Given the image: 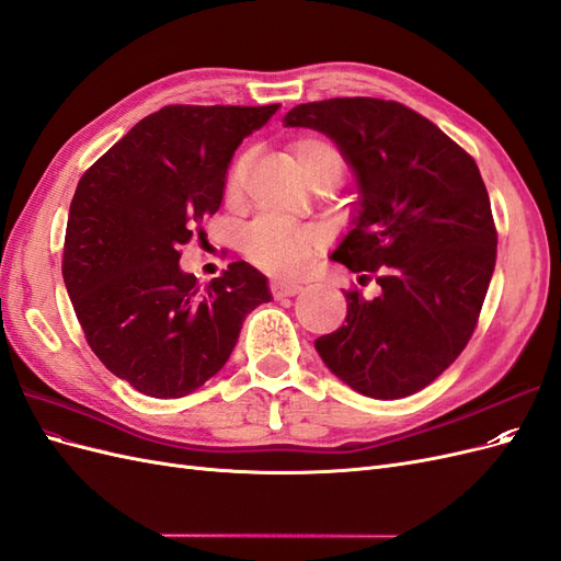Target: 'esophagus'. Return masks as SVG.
<instances>
[{
	"mask_svg": "<svg viewBox=\"0 0 561 561\" xmlns=\"http://www.w3.org/2000/svg\"><path fill=\"white\" fill-rule=\"evenodd\" d=\"M301 290H304V285L299 280H287V278L271 280V293H274V297H295Z\"/></svg>",
	"mask_w": 561,
	"mask_h": 561,
	"instance_id": "obj_1",
	"label": "esophagus"
}]
</instances>
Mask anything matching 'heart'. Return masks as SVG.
<instances>
[{
  "label": "heart",
  "instance_id": "1",
  "mask_svg": "<svg viewBox=\"0 0 561 561\" xmlns=\"http://www.w3.org/2000/svg\"><path fill=\"white\" fill-rule=\"evenodd\" d=\"M293 157L301 178L311 186L334 184L344 173V157L330 140L304 138L293 145ZM248 154H241L229 168L227 194L236 196L241 192L245 178ZM318 245V231L313 227L290 225L283 219H257L243 233L245 257L274 274H293L307 262Z\"/></svg>",
  "mask_w": 561,
  "mask_h": 561
}]
</instances>
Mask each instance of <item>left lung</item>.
Segmentation results:
<instances>
[{
	"label": "left lung",
	"mask_w": 561,
	"mask_h": 561,
	"mask_svg": "<svg viewBox=\"0 0 561 561\" xmlns=\"http://www.w3.org/2000/svg\"><path fill=\"white\" fill-rule=\"evenodd\" d=\"M283 122L325 133L353 168L360 198L332 260L381 285L371 299L344 293L346 325L318 336L316 351L367 398L412 396L461 355L494 274L499 236L480 168L393 100H320Z\"/></svg>",
	"instance_id": "obj_1"
}]
</instances>
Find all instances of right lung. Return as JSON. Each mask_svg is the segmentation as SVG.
<instances>
[{
  "mask_svg": "<svg viewBox=\"0 0 561 561\" xmlns=\"http://www.w3.org/2000/svg\"><path fill=\"white\" fill-rule=\"evenodd\" d=\"M278 105H168L145 116L77 184L62 278L87 342L149 398H184L225 367L266 276L233 262L201 287L180 248L222 206L236 147Z\"/></svg>",
  "mask_w": 561,
  "mask_h": 561,
  "instance_id": "1",
  "label": "right lung"
}]
</instances>
